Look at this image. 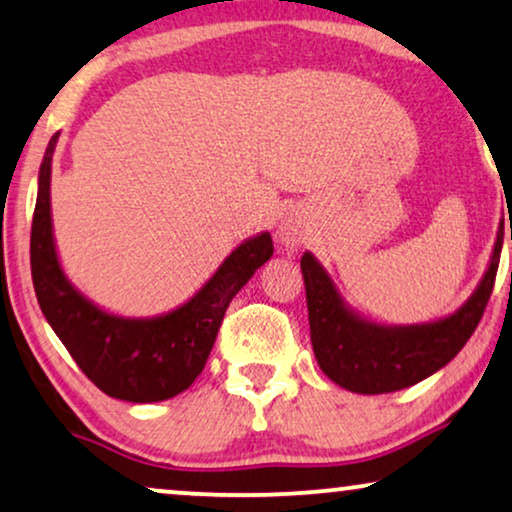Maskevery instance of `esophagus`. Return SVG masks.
<instances>
[{"label": "esophagus", "instance_id": "esophagus-1", "mask_svg": "<svg viewBox=\"0 0 512 512\" xmlns=\"http://www.w3.org/2000/svg\"><path fill=\"white\" fill-rule=\"evenodd\" d=\"M277 240L282 242L286 249L298 247V244L305 240L303 223H300L296 216H286V219L279 221V226H277Z\"/></svg>", "mask_w": 512, "mask_h": 512}]
</instances>
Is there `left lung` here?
I'll return each mask as SVG.
<instances>
[{
    "mask_svg": "<svg viewBox=\"0 0 512 512\" xmlns=\"http://www.w3.org/2000/svg\"><path fill=\"white\" fill-rule=\"evenodd\" d=\"M501 247L503 235L499 233L485 275L459 310L408 326L377 324L349 307L324 265L312 251H305L300 270L319 368L342 389L368 396L408 389L438 373L461 352L478 326L492 296Z\"/></svg>",
    "mask_w": 512,
    "mask_h": 512,
    "instance_id": "8db88e82",
    "label": "left lung"
}]
</instances>
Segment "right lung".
Segmentation results:
<instances>
[{
    "mask_svg": "<svg viewBox=\"0 0 512 512\" xmlns=\"http://www.w3.org/2000/svg\"><path fill=\"white\" fill-rule=\"evenodd\" d=\"M58 135L39 167L30 263L41 312L90 382L111 398L158 403L181 394L205 368L230 300L270 261L272 237L258 233L230 251L186 303L156 317L104 310L69 282L60 265L51 214V165Z\"/></svg>",
    "mask_w": 512,
    "mask_h": 512,
    "instance_id": "1",
    "label": "right lung"
}]
</instances>
